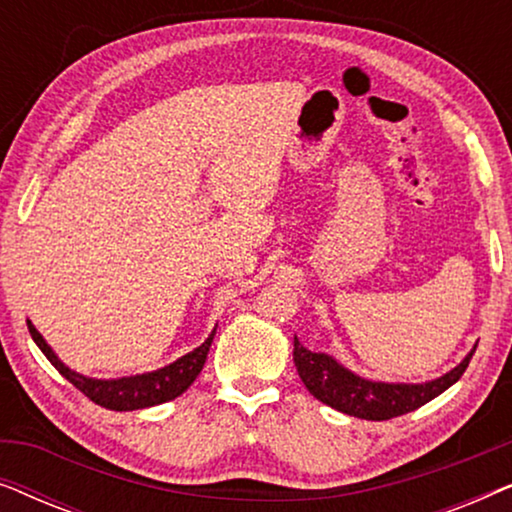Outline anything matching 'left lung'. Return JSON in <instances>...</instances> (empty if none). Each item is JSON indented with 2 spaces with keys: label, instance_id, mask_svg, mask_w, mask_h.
<instances>
[{
  "label": "left lung",
  "instance_id": "8db88e82",
  "mask_svg": "<svg viewBox=\"0 0 512 512\" xmlns=\"http://www.w3.org/2000/svg\"><path fill=\"white\" fill-rule=\"evenodd\" d=\"M478 347V345H475ZM475 354V349L450 373L426 384H384L368 382L363 377L349 373L331 356L314 354L293 338V361H296L300 380L317 401L331 405V408L345 412V415L370 419V422H384V419L408 415V412L422 408L431 398L443 394L447 387L464 375Z\"/></svg>",
  "mask_w": 512,
  "mask_h": 512
}]
</instances>
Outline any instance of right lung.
<instances>
[{"label":"right lung","mask_w":512,"mask_h":512,"mask_svg":"<svg viewBox=\"0 0 512 512\" xmlns=\"http://www.w3.org/2000/svg\"><path fill=\"white\" fill-rule=\"evenodd\" d=\"M27 328H30V335L37 342L41 352L46 354V359L58 368V373L62 377H67L69 382L74 384L76 389L81 391L83 396H88L90 401L102 405L107 410H142V408H151V405H160L172 401L184 394V391L191 387L195 377L200 375L202 366L207 361V352L212 347L214 333L202 342L198 349H193L191 354L181 356L170 366L153 370V373L146 375H135V377H123V380H93V377H83L74 370H69L65 363H62L58 356L53 354V349L46 345V340L41 338V333L32 326V321H27Z\"/></svg>","instance_id":"right-lung-1"}]
</instances>
